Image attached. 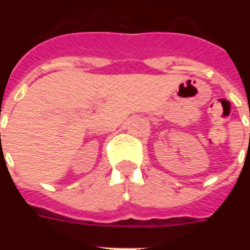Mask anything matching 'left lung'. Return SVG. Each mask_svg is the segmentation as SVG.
I'll return each mask as SVG.
<instances>
[{
	"label": "left lung",
	"instance_id": "left-lung-1",
	"mask_svg": "<svg viewBox=\"0 0 250 250\" xmlns=\"http://www.w3.org/2000/svg\"><path fill=\"white\" fill-rule=\"evenodd\" d=\"M249 117H250V113H249Z\"/></svg>",
	"mask_w": 250,
	"mask_h": 250
}]
</instances>
